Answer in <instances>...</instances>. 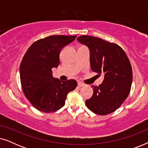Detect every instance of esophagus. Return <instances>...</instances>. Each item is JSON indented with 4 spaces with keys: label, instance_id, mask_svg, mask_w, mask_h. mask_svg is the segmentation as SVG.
Returning <instances> with one entry per match:
<instances>
[{
    "label": "esophagus",
    "instance_id": "1",
    "mask_svg": "<svg viewBox=\"0 0 148 148\" xmlns=\"http://www.w3.org/2000/svg\"><path fill=\"white\" fill-rule=\"evenodd\" d=\"M77 85H78V86L79 87V88H82V87L85 86V84H83V83H82V82H79L78 84H77Z\"/></svg>",
    "mask_w": 148,
    "mask_h": 148
}]
</instances>
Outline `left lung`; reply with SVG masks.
<instances>
[{"mask_svg": "<svg viewBox=\"0 0 148 148\" xmlns=\"http://www.w3.org/2000/svg\"><path fill=\"white\" fill-rule=\"evenodd\" d=\"M77 40L89 48L91 69L104 75L102 84L92 86L94 92L86 100V106L100 115L113 112L130 92L133 73L129 58L116 44L90 36H81Z\"/></svg>", "mask_w": 148, "mask_h": 148, "instance_id": "obj_1", "label": "left lung"}]
</instances>
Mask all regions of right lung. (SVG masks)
<instances>
[{"label": "right lung", "mask_w": 148, "mask_h": 148, "mask_svg": "<svg viewBox=\"0 0 148 148\" xmlns=\"http://www.w3.org/2000/svg\"><path fill=\"white\" fill-rule=\"evenodd\" d=\"M76 37L49 36L34 42L25 52L20 64V79L25 97L37 110L47 113L58 110L77 87L75 80L62 82L53 77L52 71L60 63L62 48Z\"/></svg>", "instance_id": "add662e5"}]
</instances>
